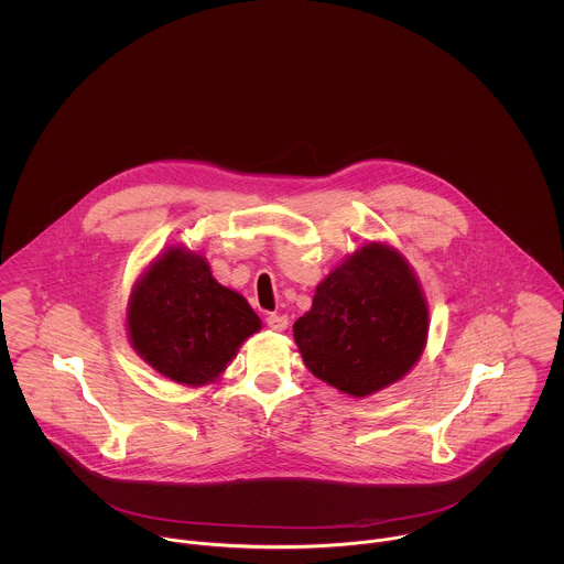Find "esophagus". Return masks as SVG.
Instances as JSON below:
<instances>
[{"label":"esophagus","instance_id":"obj_1","mask_svg":"<svg viewBox=\"0 0 564 564\" xmlns=\"http://www.w3.org/2000/svg\"><path fill=\"white\" fill-rule=\"evenodd\" d=\"M267 325L273 329V332H284L289 327V319L284 315H269L267 317Z\"/></svg>","mask_w":564,"mask_h":564}]
</instances>
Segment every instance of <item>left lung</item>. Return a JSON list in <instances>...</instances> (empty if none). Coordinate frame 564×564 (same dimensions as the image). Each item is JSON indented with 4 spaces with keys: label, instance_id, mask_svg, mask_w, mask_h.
<instances>
[{
    "label": "left lung",
    "instance_id": "1",
    "mask_svg": "<svg viewBox=\"0 0 564 564\" xmlns=\"http://www.w3.org/2000/svg\"><path fill=\"white\" fill-rule=\"evenodd\" d=\"M427 302L402 253L367 242L315 291L293 325L308 371L351 398L373 395L416 365L427 340Z\"/></svg>",
    "mask_w": 564,
    "mask_h": 564
}]
</instances>
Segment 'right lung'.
Listing matches in <instances>:
<instances>
[{"label":"right lung","instance_id":"right-lung-1","mask_svg":"<svg viewBox=\"0 0 564 564\" xmlns=\"http://www.w3.org/2000/svg\"><path fill=\"white\" fill-rule=\"evenodd\" d=\"M128 338L161 376L182 387L213 384L262 322L219 284L206 258L184 245L159 253L132 286Z\"/></svg>","mask_w":564,"mask_h":564}]
</instances>
